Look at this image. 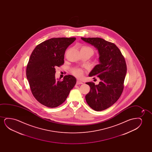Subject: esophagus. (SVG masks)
<instances>
[{"label": "esophagus", "mask_w": 152, "mask_h": 152, "mask_svg": "<svg viewBox=\"0 0 152 152\" xmlns=\"http://www.w3.org/2000/svg\"><path fill=\"white\" fill-rule=\"evenodd\" d=\"M83 82H81V81H79V80H77V82H76V84L77 85H81V84H83Z\"/></svg>", "instance_id": "esophagus-1"}]
</instances>
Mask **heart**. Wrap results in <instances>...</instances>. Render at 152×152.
Wrapping results in <instances>:
<instances>
[{
  "instance_id": "heart-1",
  "label": "heart",
  "mask_w": 152,
  "mask_h": 152,
  "mask_svg": "<svg viewBox=\"0 0 152 152\" xmlns=\"http://www.w3.org/2000/svg\"><path fill=\"white\" fill-rule=\"evenodd\" d=\"M81 51H88V52H90L92 54H94V50L92 48L88 47V46H85V47H83V48L81 49ZM72 73L73 74V75H74L75 76L80 78L81 77H83V71L81 69L79 68H74L72 69Z\"/></svg>"
}]
</instances>
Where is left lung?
Segmentation results:
<instances>
[{"mask_svg":"<svg viewBox=\"0 0 152 152\" xmlns=\"http://www.w3.org/2000/svg\"><path fill=\"white\" fill-rule=\"evenodd\" d=\"M81 38L96 48L100 56V64L95 66L89 76L99 77L101 81L96 85L93 82L86 83L90 91L86 100L92 109L103 110L114 104L122 94L127 73L125 58L114 43L101 38Z\"/></svg>","mask_w":152,"mask_h":152,"instance_id":"1","label":"left lung"}]
</instances>
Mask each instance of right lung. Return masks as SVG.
I'll return each mask as SVG.
<instances>
[{
	"label": "right lung",
	"mask_w": 152,
	"mask_h": 152,
	"mask_svg": "<svg viewBox=\"0 0 152 152\" xmlns=\"http://www.w3.org/2000/svg\"><path fill=\"white\" fill-rule=\"evenodd\" d=\"M75 40L51 38L38 45L31 53L26 77L34 98L45 106L54 108L62 104L76 83L72 75H65L63 81L55 78L56 68L64 64L65 50Z\"/></svg>",
	"instance_id": "right-lung-1"
}]
</instances>
